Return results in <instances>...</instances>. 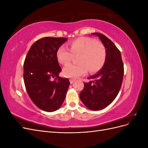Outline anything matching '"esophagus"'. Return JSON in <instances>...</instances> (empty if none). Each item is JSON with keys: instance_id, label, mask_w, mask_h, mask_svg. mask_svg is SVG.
Returning <instances> with one entry per match:
<instances>
[{"instance_id": "34e87169", "label": "esophagus", "mask_w": 148, "mask_h": 148, "mask_svg": "<svg viewBox=\"0 0 148 148\" xmlns=\"http://www.w3.org/2000/svg\"><path fill=\"white\" fill-rule=\"evenodd\" d=\"M75 80L74 79H70V82L71 84L75 82Z\"/></svg>"}]
</instances>
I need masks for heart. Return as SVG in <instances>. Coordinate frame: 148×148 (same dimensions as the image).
I'll return each instance as SVG.
<instances>
[{
  "label": "heart",
  "instance_id": "obj_1",
  "mask_svg": "<svg viewBox=\"0 0 148 148\" xmlns=\"http://www.w3.org/2000/svg\"><path fill=\"white\" fill-rule=\"evenodd\" d=\"M77 65H69L64 67L63 74L66 77L77 78L83 75L87 70L95 73L104 66L107 56L104 44L89 37H81L70 43V49L60 46L57 51V60L60 64L67 65L73 57H77Z\"/></svg>",
  "mask_w": 148,
  "mask_h": 148
}]
</instances>
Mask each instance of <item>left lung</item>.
<instances>
[{"mask_svg":"<svg viewBox=\"0 0 148 148\" xmlns=\"http://www.w3.org/2000/svg\"><path fill=\"white\" fill-rule=\"evenodd\" d=\"M106 49V62L98 72L84 83V88L79 94L80 99L88 109L101 110L110 104L117 97L122 86L124 68L122 56L113 42L105 35L95 33Z\"/></svg>","mask_w":148,"mask_h":148,"instance_id":"obj_1","label":"left lung"}]
</instances>
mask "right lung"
<instances>
[{
  "instance_id": "obj_1",
  "label": "right lung",
  "mask_w": 148,
  "mask_h": 148,
  "mask_svg": "<svg viewBox=\"0 0 148 148\" xmlns=\"http://www.w3.org/2000/svg\"><path fill=\"white\" fill-rule=\"evenodd\" d=\"M68 39L45 37L31 46L23 64V79L30 99L38 108L53 112L62 106L70 85L61 78L57 51Z\"/></svg>"
}]
</instances>
